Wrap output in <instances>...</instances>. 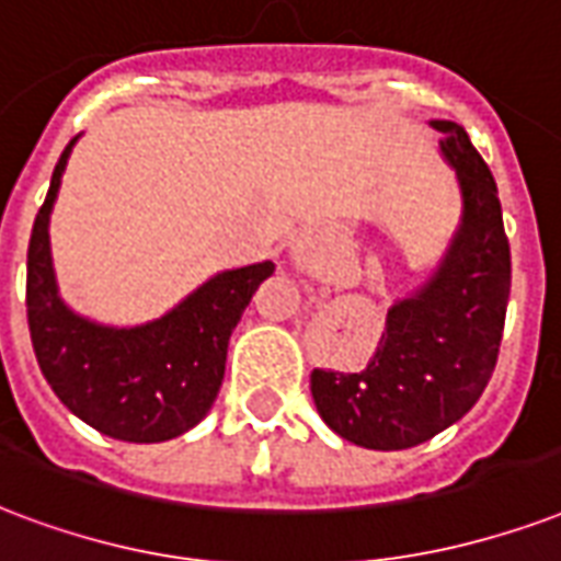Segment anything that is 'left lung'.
I'll use <instances>...</instances> for the list:
<instances>
[{
  "label": "left lung",
  "mask_w": 561,
  "mask_h": 561,
  "mask_svg": "<svg viewBox=\"0 0 561 561\" xmlns=\"http://www.w3.org/2000/svg\"><path fill=\"white\" fill-rule=\"evenodd\" d=\"M438 152L456 173L459 220L442 259L388 309L385 335L358 374L314 370L311 397L329 430L367 450H409L461 421L497 365L512 262L497 185L453 119Z\"/></svg>",
  "instance_id": "8db88e82"
}]
</instances>
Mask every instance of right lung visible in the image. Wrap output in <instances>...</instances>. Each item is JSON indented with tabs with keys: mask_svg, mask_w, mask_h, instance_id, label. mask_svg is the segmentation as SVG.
Wrapping results in <instances>:
<instances>
[{
	"mask_svg": "<svg viewBox=\"0 0 561 561\" xmlns=\"http://www.w3.org/2000/svg\"><path fill=\"white\" fill-rule=\"evenodd\" d=\"M79 138L55 164L28 241L25 309L34 356L58 400L96 433L131 444L170 442L194 430L217 400L229 335L276 264L214 273L161 318L138 327L79 314L61 297L49 241L55 199Z\"/></svg>",
	"mask_w": 561,
	"mask_h": 561,
	"instance_id": "obj_1",
	"label": "right lung"
}]
</instances>
